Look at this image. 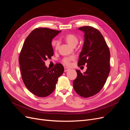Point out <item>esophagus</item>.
Here are the masks:
<instances>
[{
  "label": "esophagus",
  "instance_id": "1",
  "mask_svg": "<svg viewBox=\"0 0 130 130\" xmlns=\"http://www.w3.org/2000/svg\"><path fill=\"white\" fill-rule=\"evenodd\" d=\"M69 69H69V68H68V67H64V72H68Z\"/></svg>",
  "mask_w": 130,
  "mask_h": 130
}]
</instances>
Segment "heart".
<instances>
[{
    "label": "heart",
    "instance_id": "obj_1",
    "mask_svg": "<svg viewBox=\"0 0 130 130\" xmlns=\"http://www.w3.org/2000/svg\"><path fill=\"white\" fill-rule=\"evenodd\" d=\"M64 40L70 46L76 45L78 43V38L75 35L72 34H68L66 35L64 37ZM52 45L55 49H57L59 46V42L56 40H53L52 42ZM74 58L73 57H65L63 59V63L66 65H69L70 61Z\"/></svg>",
    "mask_w": 130,
    "mask_h": 130
}]
</instances>
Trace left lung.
Returning <instances> with one entry per match:
<instances>
[{
    "mask_svg": "<svg viewBox=\"0 0 130 130\" xmlns=\"http://www.w3.org/2000/svg\"><path fill=\"white\" fill-rule=\"evenodd\" d=\"M78 29L84 32V43L78 66L87 64V69L84 74L76 70L77 77L73 81V87L78 95L89 98L99 93L106 83L110 72V53L99 30L89 26Z\"/></svg>",
    "mask_w": 130,
    "mask_h": 130,
    "instance_id": "1",
    "label": "left lung"
}]
</instances>
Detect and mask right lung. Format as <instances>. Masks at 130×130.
I'll use <instances>...</instances> for the list:
<instances>
[{
    "label": "right lung",
    "instance_id": "obj_1",
    "mask_svg": "<svg viewBox=\"0 0 130 130\" xmlns=\"http://www.w3.org/2000/svg\"><path fill=\"white\" fill-rule=\"evenodd\" d=\"M61 31L40 27L31 32L23 45L19 63L23 82L30 92L45 97L55 89L58 78L64 72L62 64L47 68L45 61L53 56V39Z\"/></svg>",
    "mask_w": 130,
    "mask_h": 130
}]
</instances>
